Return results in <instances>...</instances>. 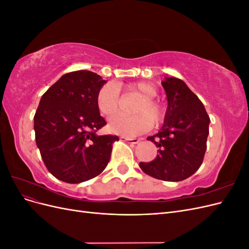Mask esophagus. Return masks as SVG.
<instances>
[{"label": "esophagus", "mask_w": 249, "mask_h": 249, "mask_svg": "<svg viewBox=\"0 0 249 249\" xmlns=\"http://www.w3.org/2000/svg\"><path fill=\"white\" fill-rule=\"evenodd\" d=\"M120 141L127 142V143H130V144H132V145H136L140 140L137 139V138H129V137H124V136H122V137H120Z\"/></svg>", "instance_id": "obj_1"}]
</instances>
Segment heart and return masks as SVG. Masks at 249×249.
Listing matches in <instances>:
<instances>
[{
  "instance_id": "heart-1",
  "label": "heart",
  "mask_w": 249,
  "mask_h": 249,
  "mask_svg": "<svg viewBox=\"0 0 249 249\" xmlns=\"http://www.w3.org/2000/svg\"><path fill=\"white\" fill-rule=\"evenodd\" d=\"M118 89L124 90L125 94L137 93L142 99L133 111L136 115H117L110 119L108 126L112 133L134 137L150 131L154 124H158L162 122L164 111L161 104L154 99L158 93L154 84L147 82H136L124 86L119 85ZM95 104L102 115L106 117L115 115L120 108V94L117 87L112 84L102 86L96 93Z\"/></svg>"
}]
</instances>
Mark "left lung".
<instances>
[{"instance_id":"left-lung-1","label":"left lung","mask_w":249,"mask_h":249,"mask_svg":"<svg viewBox=\"0 0 249 249\" xmlns=\"http://www.w3.org/2000/svg\"><path fill=\"white\" fill-rule=\"evenodd\" d=\"M162 85L168 101L164 124L159 133L147 137L158 147V155L148 163L140 162L139 166L155 178L178 182L200 167L210 117L200 100L182 80L165 78Z\"/></svg>"}]
</instances>
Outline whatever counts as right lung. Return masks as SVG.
I'll return each instance as SVG.
<instances>
[{
  "label": "right lung",
  "mask_w": 249,
  "mask_h": 249,
  "mask_svg": "<svg viewBox=\"0 0 249 249\" xmlns=\"http://www.w3.org/2000/svg\"><path fill=\"white\" fill-rule=\"evenodd\" d=\"M106 83L89 71L65 73L42 95L34 115L37 147L53 176L78 184L97 177L107 167L113 135L96 132L107 123L95 104Z\"/></svg>",
  "instance_id": "1"
}]
</instances>
